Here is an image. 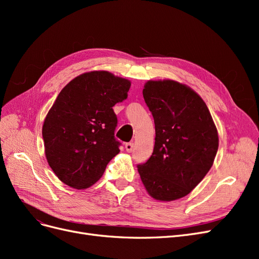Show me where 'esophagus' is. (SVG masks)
<instances>
[{"label": "esophagus", "mask_w": 259, "mask_h": 259, "mask_svg": "<svg viewBox=\"0 0 259 259\" xmlns=\"http://www.w3.org/2000/svg\"><path fill=\"white\" fill-rule=\"evenodd\" d=\"M125 149H126L127 152H132L133 149H134V143H126L125 144Z\"/></svg>", "instance_id": "34e87169"}]
</instances>
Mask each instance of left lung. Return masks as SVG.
I'll use <instances>...</instances> for the list:
<instances>
[{"instance_id": "1", "label": "left lung", "mask_w": 259, "mask_h": 259, "mask_svg": "<svg viewBox=\"0 0 259 259\" xmlns=\"http://www.w3.org/2000/svg\"><path fill=\"white\" fill-rule=\"evenodd\" d=\"M143 95L154 120L155 143L150 158L137 165L138 173L155 200L180 199L213 165L216 126L203 99L184 84L148 81Z\"/></svg>"}]
</instances>
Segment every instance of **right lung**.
Masks as SVG:
<instances>
[{
	"label": "right lung",
	"instance_id": "add662e5",
	"mask_svg": "<svg viewBox=\"0 0 259 259\" xmlns=\"http://www.w3.org/2000/svg\"><path fill=\"white\" fill-rule=\"evenodd\" d=\"M131 82L107 71L76 76L61 90L45 117L42 135L51 168L66 185L85 189L120 152L113 106L127 98Z\"/></svg>",
	"mask_w": 259,
	"mask_h": 259
}]
</instances>
